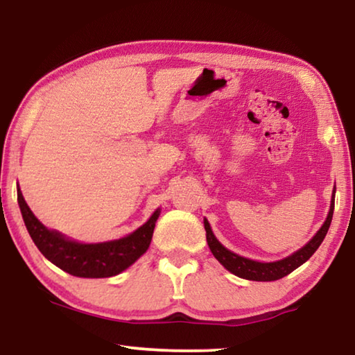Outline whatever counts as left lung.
<instances>
[{"mask_svg": "<svg viewBox=\"0 0 355 355\" xmlns=\"http://www.w3.org/2000/svg\"><path fill=\"white\" fill-rule=\"evenodd\" d=\"M334 209H335V189L334 193H331V203H330V211L329 216L324 222V225L319 228V232L314 234L313 239L308 244L293 252L288 257L277 260V261H268V263H263V261H255L246 257H241V255L232 252L227 248H223L222 244L217 241V238L212 233L209 222L205 219V230H206V241H208V246L214 257L220 261V263L225 266V268L233 272L234 276L243 277V279L249 281H276L281 279L287 275H291L293 270H297L300 265H303L311 255H313L320 243L324 241L327 232H329V227L331 223V217H334Z\"/></svg>", "mask_w": 355, "mask_h": 355, "instance_id": "1", "label": "left lung"}]
</instances>
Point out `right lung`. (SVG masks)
<instances>
[{
	"label": "right lung",
	"mask_w": 355,
	"mask_h": 355,
	"mask_svg": "<svg viewBox=\"0 0 355 355\" xmlns=\"http://www.w3.org/2000/svg\"><path fill=\"white\" fill-rule=\"evenodd\" d=\"M17 201L26 230L41 254L60 270L78 277H111L127 270L149 249L160 216V209H157L144 225L121 239L83 244L42 225L28 208L20 189H17Z\"/></svg>",
	"instance_id": "obj_1"
}]
</instances>
